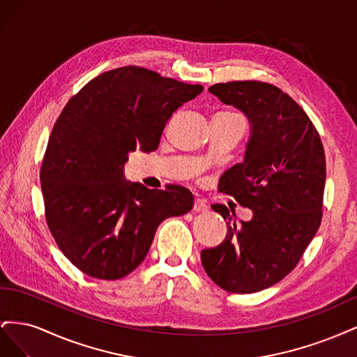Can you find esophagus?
Returning a JSON list of instances; mask_svg holds the SVG:
<instances>
[{"label": "esophagus", "instance_id": "34e87169", "mask_svg": "<svg viewBox=\"0 0 357 357\" xmlns=\"http://www.w3.org/2000/svg\"><path fill=\"white\" fill-rule=\"evenodd\" d=\"M207 210H208V207H207V204H205V201H204V199L197 198V199H195V202H193V211H197V213H204V211H207Z\"/></svg>", "mask_w": 357, "mask_h": 357}]
</instances>
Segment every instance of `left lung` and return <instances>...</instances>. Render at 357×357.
Returning a JSON list of instances; mask_svg holds the SVG:
<instances>
[{"label": "left lung", "instance_id": "1", "mask_svg": "<svg viewBox=\"0 0 357 357\" xmlns=\"http://www.w3.org/2000/svg\"><path fill=\"white\" fill-rule=\"evenodd\" d=\"M210 93L244 113L250 123L244 160L223 172L219 190L253 211L228 226L225 240L201 252L205 273L232 294L274 286L296 266L321 222L326 160L319 132L282 89L262 82L214 84ZM235 215V213H234Z\"/></svg>", "mask_w": 357, "mask_h": 357}]
</instances>
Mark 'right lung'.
<instances>
[{"label": "right lung", "instance_id": "right-lung-1", "mask_svg": "<svg viewBox=\"0 0 357 357\" xmlns=\"http://www.w3.org/2000/svg\"><path fill=\"white\" fill-rule=\"evenodd\" d=\"M201 84L122 67L91 80L52 129L40 181L47 226L80 271L119 280L144 261L158 226L192 210L190 190L126 181L128 155L153 152L162 131Z\"/></svg>", "mask_w": 357, "mask_h": 357}]
</instances>
